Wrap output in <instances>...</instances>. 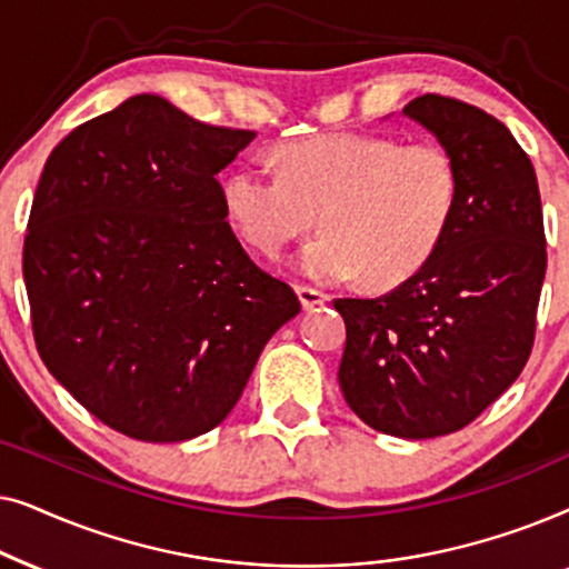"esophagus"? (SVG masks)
I'll return each instance as SVG.
<instances>
[{"label": "esophagus", "mask_w": 569, "mask_h": 569, "mask_svg": "<svg viewBox=\"0 0 569 569\" xmlns=\"http://www.w3.org/2000/svg\"><path fill=\"white\" fill-rule=\"evenodd\" d=\"M298 298H300L302 310H313L318 306H323V302H329V295L306 284H298Z\"/></svg>", "instance_id": "1"}]
</instances>
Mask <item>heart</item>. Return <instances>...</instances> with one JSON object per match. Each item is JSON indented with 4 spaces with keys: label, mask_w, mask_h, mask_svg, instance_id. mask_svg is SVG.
I'll use <instances>...</instances> for the list:
<instances>
[{
    "label": "heart",
    "mask_w": 569,
    "mask_h": 569,
    "mask_svg": "<svg viewBox=\"0 0 569 569\" xmlns=\"http://www.w3.org/2000/svg\"><path fill=\"white\" fill-rule=\"evenodd\" d=\"M456 158L432 139L333 131L279 150V170L261 160L232 166L222 178L224 214L261 253L274 256L313 228L323 236L302 248L295 269L321 284L393 287L432 259L453 224Z\"/></svg>",
    "instance_id": "1"
}]
</instances>
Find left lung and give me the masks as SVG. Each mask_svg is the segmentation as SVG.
Wrapping results in <instances>:
<instances>
[{"label": "left lung", "instance_id": "8db88e82", "mask_svg": "<svg viewBox=\"0 0 569 569\" xmlns=\"http://www.w3.org/2000/svg\"><path fill=\"white\" fill-rule=\"evenodd\" d=\"M403 113L456 158L446 240L415 277L372 300L339 298V386L372 430L440 438L473 422L526 368L547 274L536 170L508 127L456 98L419 96Z\"/></svg>", "mask_w": 569, "mask_h": 569}]
</instances>
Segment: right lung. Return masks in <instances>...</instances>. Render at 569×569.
Masks as SVG:
<instances>
[{
	"instance_id": "add662e5",
	"label": "right lung",
	"mask_w": 569,
	"mask_h": 569,
	"mask_svg": "<svg viewBox=\"0 0 569 569\" xmlns=\"http://www.w3.org/2000/svg\"><path fill=\"white\" fill-rule=\"evenodd\" d=\"M256 131L134 96L61 139L22 246L38 355L100 422L144 442L204 435L300 313L232 232L217 173Z\"/></svg>"
}]
</instances>
